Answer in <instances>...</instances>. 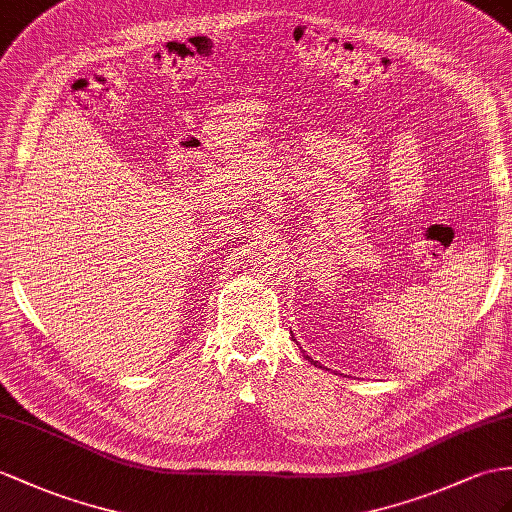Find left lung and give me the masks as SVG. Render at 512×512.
Instances as JSON below:
<instances>
[{
	"label": "left lung",
	"instance_id": "8db88e82",
	"mask_svg": "<svg viewBox=\"0 0 512 512\" xmlns=\"http://www.w3.org/2000/svg\"><path fill=\"white\" fill-rule=\"evenodd\" d=\"M306 358L310 360V363H315V365H317V360H313V358H310V356H306Z\"/></svg>",
	"mask_w": 512,
	"mask_h": 512
}]
</instances>
